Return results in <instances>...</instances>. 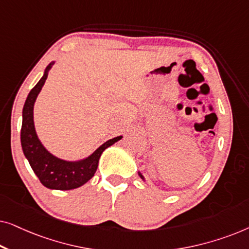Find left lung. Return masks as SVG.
Returning <instances> with one entry per match:
<instances>
[{
    "label": "left lung",
    "mask_w": 249,
    "mask_h": 249,
    "mask_svg": "<svg viewBox=\"0 0 249 249\" xmlns=\"http://www.w3.org/2000/svg\"><path fill=\"white\" fill-rule=\"evenodd\" d=\"M138 176H139V177H141V178L142 179V181H146V180H145V178H144V176H142V173H141V171H138Z\"/></svg>",
    "instance_id": "1"
}]
</instances>
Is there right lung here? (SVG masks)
<instances>
[{
    "label": "right lung",
    "mask_w": 249,
    "mask_h": 249,
    "mask_svg": "<svg viewBox=\"0 0 249 249\" xmlns=\"http://www.w3.org/2000/svg\"><path fill=\"white\" fill-rule=\"evenodd\" d=\"M54 63L55 62L53 61L46 67L43 77L36 84V86L30 90L26 98L22 108L20 139H21L23 154L28 160L34 173L38 177L42 185L49 189L70 190L81 187L88 180L93 178L97 170L102 153L113 145L114 142L120 141L122 136L108 139L97 149H95L90 155L77 160V161H67V160L57 158L47 151L37 136L35 124H34V105H35L37 96L42 90V87L45 84L49 71Z\"/></svg>",
    "instance_id": "add662e5"
}]
</instances>
